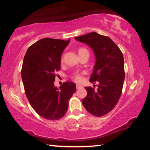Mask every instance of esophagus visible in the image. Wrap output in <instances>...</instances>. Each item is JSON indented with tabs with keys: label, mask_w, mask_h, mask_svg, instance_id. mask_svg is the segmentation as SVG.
Returning a JSON list of instances; mask_svg holds the SVG:
<instances>
[{
	"label": "esophagus",
	"mask_w": 150,
	"mask_h": 150,
	"mask_svg": "<svg viewBox=\"0 0 150 150\" xmlns=\"http://www.w3.org/2000/svg\"><path fill=\"white\" fill-rule=\"evenodd\" d=\"M82 87V86H81V85H79V84H76V87H77V88H80V87Z\"/></svg>",
	"instance_id": "obj_1"
}]
</instances>
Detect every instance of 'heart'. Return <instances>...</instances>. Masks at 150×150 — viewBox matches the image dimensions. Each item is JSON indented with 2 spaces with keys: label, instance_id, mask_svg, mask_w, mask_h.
Wrapping results in <instances>:
<instances>
[{
  "label": "heart",
  "instance_id": "b5f03b06",
  "mask_svg": "<svg viewBox=\"0 0 150 150\" xmlns=\"http://www.w3.org/2000/svg\"><path fill=\"white\" fill-rule=\"evenodd\" d=\"M84 50H85V49H84V48H81L79 51ZM63 59H62V61H63ZM83 74H84V73H75L74 74L72 75V79L75 81H76V82L80 83L83 80Z\"/></svg>",
  "mask_w": 150,
  "mask_h": 150
}]
</instances>
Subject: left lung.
I'll list each match as a JSON object with an SVG mask.
<instances>
[{"label": "left lung", "mask_w": 150, "mask_h": 150, "mask_svg": "<svg viewBox=\"0 0 150 150\" xmlns=\"http://www.w3.org/2000/svg\"><path fill=\"white\" fill-rule=\"evenodd\" d=\"M75 39L88 45L96 58L90 82L98 81V88L85 87L87 95L82 100L83 105L91 115L105 116L115 107L122 94L125 77L122 53L110 38L96 32Z\"/></svg>", "instance_id": "left-lung-1"}]
</instances>
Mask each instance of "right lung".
Masks as SVG:
<instances>
[{
  "label": "right lung",
  "instance_id": "1",
  "mask_svg": "<svg viewBox=\"0 0 150 150\" xmlns=\"http://www.w3.org/2000/svg\"><path fill=\"white\" fill-rule=\"evenodd\" d=\"M69 42L43 38L30 46L24 57L21 76L26 97L34 110L49 120L64 116L76 91L75 83L69 81L59 88L54 86L62 54Z\"/></svg>",
  "mask_w": 150,
  "mask_h": 150
}]
</instances>
